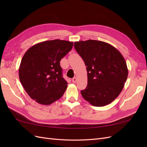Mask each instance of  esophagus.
<instances>
[{
  "label": "esophagus",
  "mask_w": 147,
  "mask_h": 147,
  "mask_svg": "<svg viewBox=\"0 0 147 147\" xmlns=\"http://www.w3.org/2000/svg\"><path fill=\"white\" fill-rule=\"evenodd\" d=\"M76 82H77V78L75 77H74V78H72V82L75 83Z\"/></svg>",
  "instance_id": "1"
}]
</instances>
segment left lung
Wrapping results in <instances>:
<instances>
[{
  "label": "left lung",
  "mask_w": 147,
  "mask_h": 147,
  "mask_svg": "<svg viewBox=\"0 0 147 147\" xmlns=\"http://www.w3.org/2000/svg\"><path fill=\"white\" fill-rule=\"evenodd\" d=\"M74 47L87 67L88 84L81 91L83 97L95 107L110 104L122 91L127 78L124 57L109 43L94 40L76 42Z\"/></svg>",
  "instance_id": "1"
}]
</instances>
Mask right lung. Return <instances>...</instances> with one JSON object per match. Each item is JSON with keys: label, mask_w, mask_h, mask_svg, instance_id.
Returning a JSON list of instances; mask_svg holds the SVG:
<instances>
[{"label": "right lung", "mask_w": 147, "mask_h": 147, "mask_svg": "<svg viewBox=\"0 0 147 147\" xmlns=\"http://www.w3.org/2000/svg\"><path fill=\"white\" fill-rule=\"evenodd\" d=\"M73 42L56 39L35 44L29 48L19 68L20 82L30 98L38 104L50 105L67 88L60 61L72 50Z\"/></svg>", "instance_id": "1"}]
</instances>
